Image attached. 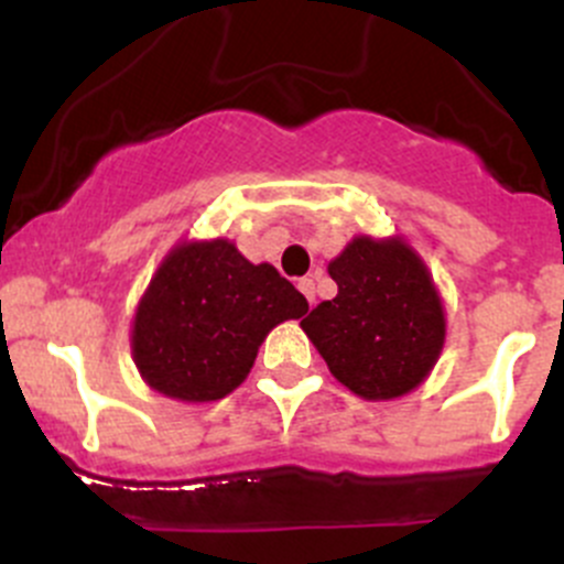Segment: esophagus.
Masks as SVG:
<instances>
[{"label":"esophagus","mask_w":564,"mask_h":564,"mask_svg":"<svg viewBox=\"0 0 564 564\" xmlns=\"http://www.w3.org/2000/svg\"><path fill=\"white\" fill-rule=\"evenodd\" d=\"M297 289L305 294V300H308L311 305L316 303V283H314V278H300Z\"/></svg>","instance_id":"34e87169"}]
</instances>
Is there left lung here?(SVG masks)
<instances>
[{
  "instance_id": "left-lung-1",
  "label": "left lung",
  "mask_w": 564,
  "mask_h": 564,
  "mask_svg": "<svg viewBox=\"0 0 564 564\" xmlns=\"http://www.w3.org/2000/svg\"><path fill=\"white\" fill-rule=\"evenodd\" d=\"M327 272L338 294L300 327L329 373L366 401L412 392L445 346V308L429 267L401 237H355Z\"/></svg>"
}]
</instances>
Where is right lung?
Returning a JSON list of instances; mask_svg holds the SVG:
<instances>
[{
  "mask_svg": "<svg viewBox=\"0 0 564 564\" xmlns=\"http://www.w3.org/2000/svg\"><path fill=\"white\" fill-rule=\"evenodd\" d=\"M305 311L275 267L250 264L235 242H180L135 308L133 362L174 401H218L246 382L267 333Z\"/></svg>",
  "mask_w": 564,
  "mask_h": 564,
  "instance_id": "add662e5",
  "label": "right lung"
}]
</instances>
